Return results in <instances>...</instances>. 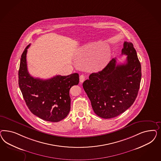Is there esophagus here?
<instances>
[{
  "instance_id": "34e87169",
  "label": "esophagus",
  "mask_w": 161,
  "mask_h": 161,
  "mask_svg": "<svg viewBox=\"0 0 161 161\" xmlns=\"http://www.w3.org/2000/svg\"><path fill=\"white\" fill-rule=\"evenodd\" d=\"M84 80H85V76H84V75L82 74V75H81L80 76V83H83Z\"/></svg>"
}]
</instances>
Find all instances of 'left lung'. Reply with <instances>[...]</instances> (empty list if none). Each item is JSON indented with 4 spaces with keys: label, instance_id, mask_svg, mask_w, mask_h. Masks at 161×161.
Masks as SVG:
<instances>
[{
    "label": "left lung",
    "instance_id": "8db88e82",
    "mask_svg": "<svg viewBox=\"0 0 161 161\" xmlns=\"http://www.w3.org/2000/svg\"><path fill=\"white\" fill-rule=\"evenodd\" d=\"M122 55H127L126 63L116 64V58H113L83 84L94 112L103 119L117 117L125 112L135 101L139 90L141 65L132 42H124Z\"/></svg>",
    "mask_w": 161,
    "mask_h": 161
}]
</instances>
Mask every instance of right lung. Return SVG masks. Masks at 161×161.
Listing matches in <instances>:
<instances>
[{"instance_id": "right-lung-1", "label": "right lung", "mask_w": 161, "mask_h": 161, "mask_svg": "<svg viewBox=\"0 0 161 161\" xmlns=\"http://www.w3.org/2000/svg\"><path fill=\"white\" fill-rule=\"evenodd\" d=\"M21 55L19 69V86L29 110L48 122H58L67 117L70 110L71 87L79 83V75H56L48 80L32 77L26 64L27 49Z\"/></svg>"}]
</instances>
